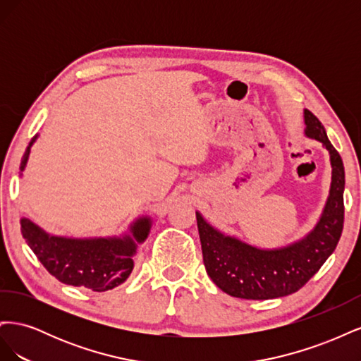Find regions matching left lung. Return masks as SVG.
<instances>
[{
    "label": "left lung",
    "mask_w": 361,
    "mask_h": 361,
    "mask_svg": "<svg viewBox=\"0 0 361 361\" xmlns=\"http://www.w3.org/2000/svg\"><path fill=\"white\" fill-rule=\"evenodd\" d=\"M304 133L330 152L331 187L324 212L301 241L276 250H262L227 236L195 212L207 276L223 292L244 300H269L300 290L336 250L343 231L345 169L319 118L304 110Z\"/></svg>",
    "instance_id": "8db88e82"
}]
</instances>
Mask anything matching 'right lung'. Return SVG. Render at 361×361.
<instances>
[{"instance_id":"1","label":"right lung","mask_w":361,"mask_h":361,"mask_svg":"<svg viewBox=\"0 0 361 361\" xmlns=\"http://www.w3.org/2000/svg\"><path fill=\"white\" fill-rule=\"evenodd\" d=\"M36 138L37 135L30 141L20 161V171L27 166L30 149ZM150 226V218L143 216L130 226V235L123 238L75 239L48 235L28 218H23L20 232L51 276L64 285L105 292L122 285L133 272V256L137 245L146 241Z\"/></svg>"}]
</instances>
